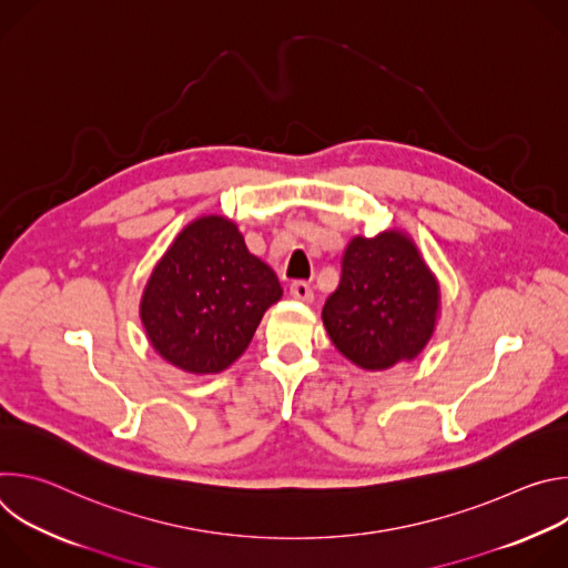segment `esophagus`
<instances>
[{"label": "esophagus", "mask_w": 568, "mask_h": 568, "mask_svg": "<svg viewBox=\"0 0 568 568\" xmlns=\"http://www.w3.org/2000/svg\"><path fill=\"white\" fill-rule=\"evenodd\" d=\"M290 294H292L296 301H303V303H310V301L314 298V290H312V285L305 283V281H294V283L290 285Z\"/></svg>", "instance_id": "1"}]
</instances>
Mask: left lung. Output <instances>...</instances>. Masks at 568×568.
I'll list each match as a JSON object with an SVG mask.
<instances>
[{
    "mask_svg": "<svg viewBox=\"0 0 568 568\" xmlns=\"http://www.w3.org/2000/svg\"><path fill=\"white\" fill-rule=\"evenodd\" d=\"M438 285L409 237L397 231L355 237L323 323L342 355L368 371L414 359L429 342Z\"/></svg>",
    "mask_w": 568,
    "mask_h": 568,
    "instance_id": "obj_1",
    "label": "left lung"
}]
</instances>
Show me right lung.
Instances as JSON below:
<instances>
[{
	"label": "right lung",
	"instance_id": "add662e5",
	"mask_svg": "<svg viewBox=\"0 0 568 568\" xmlns=\"http://www.w3.org/2000/svg\"><path fill=\"white\" fill-rule=\"evenodd\" d=\"M281 294L276 274L247 252L235 224L209 215L189 224L154 267L141 321L171 364L220 373L245 353Z\"/></svg>",
	"mask_w": 568,
	"mask_h": 568
}]
</instances>
